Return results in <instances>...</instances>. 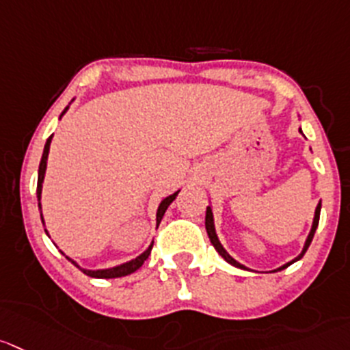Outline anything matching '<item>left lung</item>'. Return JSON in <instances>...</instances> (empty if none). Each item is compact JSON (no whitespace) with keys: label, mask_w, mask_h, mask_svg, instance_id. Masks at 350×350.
Instances as JSON below:
<instances>
[{"label":"left lung","mask_w":350,"mask_h":350,"mask_svg":"<svg viewBox=\"0 0 350 350\" xmlns=\"http://www.w3.org/2000/svg\"><path fill=\"white\" fill-rule=\"evenodd\" d=\"M319 211H321V201H319V204L316 206L314 219H312V228H311V232H309L308 239H306V244H304V249H302V252H301V254L297 256V258L294 259V261L287 262V265H284V266H282V268H278V271H282V269H285V268H287V266H291L292 262L299 261V259H301L302 256L306 254V251H308V247H309V244H311L312 237H314V232H316V228H318V223H319ZM206 232H208V237H209V241H211L213 247H215L216 251H218V254L221 256V258L225 259V261H227V262H230L232 266H237V268H242V269H245V266H244V265H241V262H237V261H235V259L232 258V256L228 254V252L225 251V249H223V245L219 244L218 237H216V232H215V221H213V213H211V208H209V206H208V208H206Z\"/></svg>","instance_id":"left-lung-1"}]
</instances>
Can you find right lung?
<instances>
[{
    "instance_id": "add662e5",
    "label": "right lung",
    "mask_w": 350,
    "mask_h": 350,
    "mask_svg": "<svg viewBox=\"0 0 350 350\" xmlns=\"http://www.w3.org/2000/svg\"><path fill=\"white\" fill-rule=\"evenodd\" d=\"M68 108H65V111ZM63 111V113H65ZM62 113V115H63ZM51 139H53V135L51 137L48 139V141H46V146H44V152H42V158H41V163H39V177H38V199L39 201H41V192H42V182H44V173H46V161H48V154H49V146H51ZM178 196V191L175 192V194H172V196H168V198H165L161 201V204H159V208H158V213H156V223H158L159 225V221H161V218H163V215H165V211H166V208H168L170 204H172L173 202V199L177 198ZM39 209H41V202H39ZM41 219H42V213H41ZM44 223V221H42ZM46 234H48V232H46ZM151 249H152V244L149 245L148 247V251H144L142 252L141 256H139V258H135V259H132V261H129V262H125V265H120V266H115V268H108V269H96V271H92V269H82L81 268V271H84L85 275H88V277H92V278H118V277H127V275H131V273H134V271H137L139 268H141L142 265H144V261L146 259L149 258V254H151ZM70 261H72V259H70ZM73 265L77 266V262L75 261H72ZM79 268V266H77Z\"/></svg>"
}]
</instances>
